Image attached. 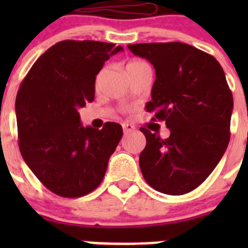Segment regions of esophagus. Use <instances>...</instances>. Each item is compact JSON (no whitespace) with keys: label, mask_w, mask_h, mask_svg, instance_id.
<instances>
[{"label":"esophagus","mask_w":248,"mask_h":248,"mask_svg":"<svg viewBox=\"0 0 248 248\" xmlns=\"http://www.w3.org/2000/svg\"><path fill=\"white\" fill-rule=\"evenodd\" d=\"M122 126H123V130H124V134H128V133H130V131L135 130V126L133 125V124H129V123H123Z\"/></svg>","instance_id":"obj_1"}]
</instances>
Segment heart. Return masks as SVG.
Wrapping results in <instances>:
<instances>
[{"label": "heart", "mask_w": 248, "mask_h": 248, "mask_svg": "<svg viewBox=\"0 0 248 248\" xmlns=\"http://www.w3.org/2000/svg\"><path fill=\"white\" fill-rule=\"evenodd\" d=\"M139 67H149V64H148V63L144 62V61L134 59V61H130V62L126 63L125 73H128V72L133 71V69H135V68H139Z\"/></svg>", "instance_id": "obj_1"}]
</instances>
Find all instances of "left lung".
<instances>
[{"mask_svg": "<svg viewBox=\"0 0 248 248\" xmlns=\"http://www.w3.org/2000/svg\"><path fill=\"white\" fill-rule=\"evenodd\" d=\"M129 49L154 65L156 79L146 111L170 130L161 139L141 128L146 146L141 174L156 191L184 195L212 172L230 141L232 93L222 67L209 53L181 42L138 43Z\"/></svg>", "mask_w": 248, "mask_h": 248, "instance_id": "8db88e82", "label": "left lung"}]
</instances>
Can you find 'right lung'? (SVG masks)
<instances>
[{
  "label": "right lung",
  "instance_id": "obj_1",
  "mask_svg": "<svg viewBox=\"0 0 248 248\" xmlns=\"http://www.w3.org/2000/svg\"><path fill=\"white\" fill-rule=\"evenodd\" d=\"M122 46L62 41L37 59L16 97L18 146L41 183L62 198L97 189L123 137L118 123L83 126L78 109L94 100L95 78Z\"/></svg>",
  "mask_w": 248,
  "mask_h": 248
}]
</instances>
